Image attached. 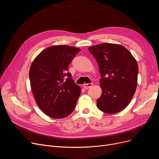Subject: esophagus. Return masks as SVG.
<instances>
[{"label": "esophagus", "instance_id": "obj_1", "mask_svg": "<svg viewBox=\"0 0 159 159\" xmlns=\"http://www.w3.org/2000/svg\"><path fill=\"white\" fill-rule=\"evenodd\" d=\"M93 86V84L92 83H88V84H84V88H85V89H89V88H90L91 86Z\"/></svg>", "mask_w": 159, "mask_h": 159}]
</instances>
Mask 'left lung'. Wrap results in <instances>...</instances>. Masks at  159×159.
Returning a JSON list of instances; mask_svg holds the SVG:
<instances>
[{
	"instance_id": "1",
	"label": "left lung",
	"mask_w": 159,
	"mask_h": 159,
	"mask_svg": "<svg viewBox=\"0 0 159 159\" xmlns=\"http://www.w3.org/2000/svg\"><path fill=\"white\" fill-rule=\"evenodd\" d=\"M88 49L95 58L101 76L102 92L97 101V107L109 114L123 110L136 91L139 68L135 58L120 44L103 43Z\"/></svg>"
}]
</instances>
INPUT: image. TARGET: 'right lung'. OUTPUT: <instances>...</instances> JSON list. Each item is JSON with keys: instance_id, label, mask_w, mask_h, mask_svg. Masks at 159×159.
Listing matches in <instances>:
<instances>
[{"instance_id": "right-lung-1", "label": "right lung", "mask_w": 159, "mask_h": 159, "mask_svg": "<svg viewBox=\"0 0 159 159\" xmlns=\"http://www.w3.org/2000/svg\"><path fill=\"white\" fill-rule=\"evenodd\" d=\"M80 51L66 45L49 46L31 64L29 77L33 95L40 109L50 117L64 118L75 109L81 88L68 70Z\"/></svg>"}]
</instances>
